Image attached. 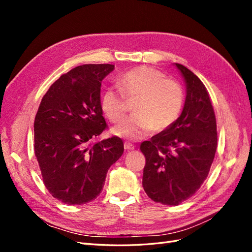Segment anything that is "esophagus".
<instances>
[{
	"label": "esophagus",
	"mask_w": 252,
	"mask_h": 252,
	"mask_svg": "<svg viewBox=\"0 0 252 252\" xmlns=\"http://www.w3.org/2000/svg\"><path fill=\"white\" fill-rule=\"evenodd\" d=\"M124 148H125V150L129 151V150H133V149H134V146H133V145H132L131 143L125 142V143H124Z\"/></svg>",
	"instance_id": "esophagus-1"
}]
</instances>
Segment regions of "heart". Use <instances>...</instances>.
Masks as SVG:
<instances>
[{"label":"heart","instance_id":"b5f03b06","mask_svg":"<svg viewBox=\"0 0 252 252\" xmlns=\"http://www.w3.org/2000/svg\"><path fill=\"white\" fill-rule=\"evenodd\" d=\"M117 90L109 88L101 98V107L113 123H121L127 114V101L136 98L134 114L113 128L121 138L139 140L152 129L161 132L178 120L184 104V93L178 81L165 78L164 72L150 66H140L125 72Z\"/></svg>","mask_w":252,"mask_h":252}]
</instances>
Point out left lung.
Listing matches in <instances>:
<instances>
[{"mask_svg": "<svg viewBox=\"0 0 252 252\" xmlns=\"http://www.w3.org/2000/svg\"><path fill=\"white\" fill-rule=\"evenodd\" d=\"M175 66L186 83L184 108L173 125L140 147L146 159L145 192L156 203L170 206L181 204L200 189L218 147L217 120L207 89L187 67Z\"/></svg>", "mask_w": 252, "mask_h": 252, "instance_id": "8db88e82", "label": "left lung"}]
</instances>
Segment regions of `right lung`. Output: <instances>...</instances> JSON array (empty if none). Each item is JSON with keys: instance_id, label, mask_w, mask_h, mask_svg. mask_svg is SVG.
<instances>
[{"instance_id": "right-lung-1", "label": "right lung", "mask_w": 252, "mask_h": 252, "mask_svg": "<svg viewBox=\"0 0 252 252\" xmlns=\"http://www.w3.org/2000/svg\"><path fill=\"white\" fill-rule=\"evenodd\" d=\"M110 64H86L64 73L44 94L34 119V155L44 185L57 200L83 205L101 193L106 173L124 152L107 128L101 107V83Z\"/></svg>"}]
</instances>
